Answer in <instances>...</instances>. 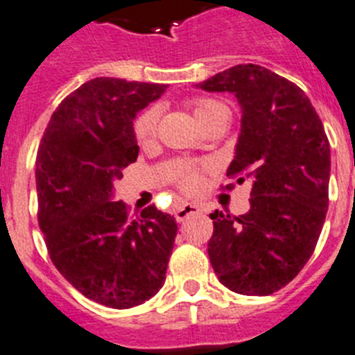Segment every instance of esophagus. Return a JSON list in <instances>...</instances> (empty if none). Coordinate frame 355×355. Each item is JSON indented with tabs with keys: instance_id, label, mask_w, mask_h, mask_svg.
I'll list each match as a JSON object with an SVG mask.
<instances>
[{
	"instance_id": "obj_1",
	"label": "esophagus",
	"mask_w": 355,
	"mask_h": 355,
	"mask_svg": "<svg viewBox=\"0 0 355 355\" xmlns=\"http://www.w3.org/2000/svg\"><path fill=\"white\" fill-rule=\"evenodd\" d=\"M201 207L200 205H194V203H184V205H180L177 209V212H175V217H177V221L182 223L185 221L187 217L193 216V214H198L201 212Z\"/></svg>"
}]
</instances>
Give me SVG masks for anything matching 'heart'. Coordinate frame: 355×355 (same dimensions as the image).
Masks as SVG:
<instances>
[{
  "mask_svg": "<svg viewBox=\"0 0 355 355\" xmlns=\"http://www.w3.org/2000/svg\"><path fill=\"white\" fill-rule=\"evenodd\" d=\"M221 113H228L225 104L217 101H210V98H201V101L194 102V116L200 122V125L210 120L212 116H217ZM159 113L157 107H150L146 110L141 116L138 118V122L134 125V132H136V138L139 139L141 145H150L154 141L155 136H157V125H159ZM177 182L180 184V187L187 193H194V191L200 187L201 178L198 175V171L191 166H182L180 170L177 171Z\"/></svg>",
  "mask_w": 355,
  "mask_h": 355,
  "instance_id": "1",
  "label": "heart"
}]
</instances>
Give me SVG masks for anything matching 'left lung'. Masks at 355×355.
<instances>
[{"label":"left lung","mask_w":355,"mask_h":355,"mask_svg":"<svg viewBox=\"0 0 355 355\" xmlns=\"http://www.w3.org/2000/svg\"><path fill=\"white\" fill-rule=\"evenodd\" d=\"M196 88L237 98L241 132L228 175L251 182L249 212L210 214V263L232 292L270 295L301 272L320 237L331 175L324 125L299 86L253 63Z\"/></svg>","instance_id":"8db88e82"}]
</instances>
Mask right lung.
<instances>
[{
	"mask_svg": "<svg viewBox=\"0 0 355 355\" xmlns=\"http://www.w3.org/2000/svg\"><path fill=\"white\" fill-rule=\"evenodd\" d=\"M166 85L95 78L56 107L37 154L38 225L54 267L92 301L143 304L162 288L175 217L146 207L130 219L114 182L139 154L134 118Z\"/></svg>",
	"mask_w": 355,
	"mask_h": 355,
	"instance_id": "obj_1",
	"label": "right lung"
}]
</instances>
